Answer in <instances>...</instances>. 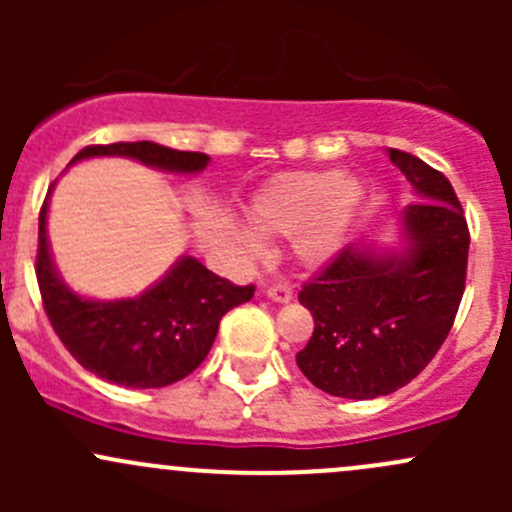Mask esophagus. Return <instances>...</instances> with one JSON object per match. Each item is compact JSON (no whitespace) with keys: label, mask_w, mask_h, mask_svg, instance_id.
I'll use <instances>...</instances> for the list:
<instances>
[{"label":"esophagus","mask_w":512,"mask_h":512,"mask_svg":"<svg viewBox=\"0 0 512 512\" xmlns=\"http://www.w3.org/2000/svg\"><path fill=\"white\" fill-rule=\"evenodd\" d=\"M292 297H294L292 289H289L287 285H275V287L267 289V299H272V302H277V304H287Z\"/></svg>","instance_id":"34e87169"}]
</instances>
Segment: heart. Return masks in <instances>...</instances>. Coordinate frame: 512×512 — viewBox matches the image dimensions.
Returning <instances> with one entry per match:
<instances>
[{"mask_svg":"<svg viewBox=\"0 0 512 512\" xmlns=\"http://www.w3.org/2000/svg\"><path fill=\"white\" fill-rule=\"evenodd\" d=\"M366 188L339 170H292L267 180L250 198L245 218L251 232L237 230L245 257H260V237L292 235V255L307 270L329 265L347 245L364 208Z\"/></svg>","mask_w":512,"mask_h":512,"instance_id":"heart-1","label":"heart"}]
</instances>
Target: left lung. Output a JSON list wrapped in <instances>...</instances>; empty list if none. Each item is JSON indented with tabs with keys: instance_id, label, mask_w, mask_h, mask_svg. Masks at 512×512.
<instances>
[{
	"instance_id": "1",
	"label": "left lung",
	"mask_w": 512,
	"mask_h": 512,
	"mask_svg": "<svg viewBox=\"0 0 512 512\" xmlns=\"http://www.w3.org/2000/svg\"><path fill=\"white\" fill-rule=\"evenodd\" d=\"M416 203L399 213V245L352 242L299 292L314 334L297 366L317 389L376 399L416 379L436 356L466 287L468 225L443 173L389 148Z\"/></svg>"
}]
</instances>
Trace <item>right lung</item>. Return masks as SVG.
Listing matches in <instances>:
<instances>
[{
    "instance_id": "1",
    "label": "right lung",
    "mask_w": 512,
    "mask_h": 512,
    "mask_svg": "<svg viewBox=\"0 0 512 512\" xmlns=\"http://www.w3.org/2000/svg\"><path fill=\"white\" fill-rule=\"evenodd\" d=\"M89 158H131L175 175H198L210 163L205 153L138 141L89 146L69 165ZM51 190L39 215L36 280L51 327L64 347L98 379L126 389H160L185 379L208 356L225 312L250 302L255 287L232 285L195 257L180 255L158 282L136 297H84L66 285L54 265L46 232Z\"/></svg>"
}]
</instances>
